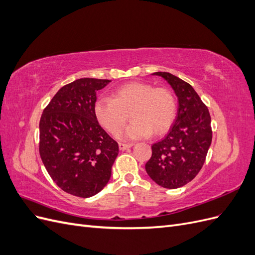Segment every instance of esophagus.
<instances>
[{
  "label": "esophagus",
  "instance_id": "34e87169",
  "mask_svg": "<svg viewBox=\"0 0 255 255\" xmlns=\"http://www.w3.org/2000/svg\"><path fill=\"white\" fill-rule=\"evenodd\" d=\"M133 145H134L133 143H123V142H120V143H119V149H120L121 151H125V150H127V149L132 148Z\"/></svg>",
  "mask_w": 255,
  "mask_h": 255
}]
</instances>
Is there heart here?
I'll list each match as a JSON object with an SVG mask.
<instances>
[{
    "instance_id": "b5f03b06",
    "label": "heart",
    "mask_w": 255,
    "mask_h": 255,
    "mask_svg": "<svg viewBox=\"0 0 255 255\" xmlns=\"http://www.w3.org/2000/svg\"><path fill=\"white\" fill-rule=\"evenodd\" d=\"M98 122L107 132L117 134L129 117L133 121L119 134L133 140L160 135L171 127L176 115V102L171 91L154 88L142 82H130L115 90L113 99L99 98L94 107Z\"/></svg>"
}]
</instances>
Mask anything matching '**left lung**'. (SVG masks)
Returning <instances> with one entry per match:
<instances>
[{
    "label": "left lung",
    "mask_w": 255,
    "mask_h": 255,
    "mask_svg": "<svg viewBox=\"0 0 255 255\" xmlns=\"http://www.w3.org/2000/svg\"><path fill=\"white\" fill-rule=\"evenodd\" d=\"M152 75L163 78L177 98V115L164 139L153 143L145 171L159 186L175 189L184 186L201 170L212 143L211 116L191 85L168 72Z\"/></svg>",
    "instance_id": "obj_1"
}]
</instances>
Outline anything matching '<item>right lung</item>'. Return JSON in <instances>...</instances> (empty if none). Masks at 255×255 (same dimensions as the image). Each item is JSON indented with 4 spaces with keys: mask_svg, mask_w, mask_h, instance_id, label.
Wrapping results in <instances>:
<instances>
[{
    "mask_svg": "<svg viewBox=\"0 0 255 255\" xmlns=\"http://www.w3.org/2000/svg\"><path fill=\"white\" fill-rule=\"evenodd\" d=\"M111 82L84 78L65 85L41 116L42 163L57 186L76 197H92L106 186L119 153L94 112L97 91Z\"/></svg>",
    "mask_w": 255,
    "mask_h": 255,
    "instance_id": "obj_1",
    "label": "right lung"
}]
</instances>
